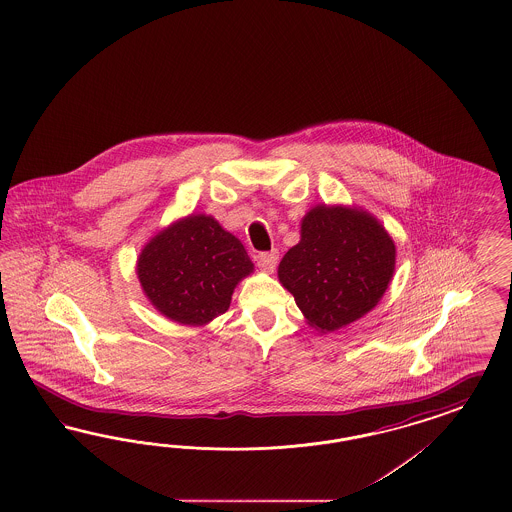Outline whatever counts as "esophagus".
<instances>
[{"instance_id": "34e87169", "label": "esophagus", "mask_w": 512, "mask_h": 512, "mask_svg": "<svg viewBox=\"0 0 512 512\" xmlns=\"http://www.w3.org/2000/svg\"><path fill=\"white\" fill-rule=\"evenodd\" d=\"M279 253L278 249H272V251H266V253H259L257 255V264L263 272H274V268L278 266Z\"/></svg>"}]
</instances>
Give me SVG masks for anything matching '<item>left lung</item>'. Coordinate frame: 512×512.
<instances>
[{
    "instance_id": "8db88e82",
    "label": "left lung",
    "mask_w": 512,
    "mask_h": 512,
    "mask_svg": "<svg viewBox=\"0 0 512 512\" xmlns=\"http://www.w3.org/2000/svg\"><path fill=\"white\" fill-rule=\"evenodd\" d=\"M396 270V244L364 208L317 204L300 223V242L278 266L306 323L321 334L351 325L383 298Z\"/></svg>"
}]
</instances>
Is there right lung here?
Masks as SVG:
<instances>
[{"instance_id": "obj_1", "label": "right lung", "mask_w": 512, "mask_h": 512, "mask_svg": "<svg viewBox=\"0 0 512 512\" xmlns=\"http://www.w3.org/2000/svg\"><path fill=\"white\" fill-rule=\"evenodd\" d=\"M253 270L244 244L206 214L172 221L144 244L137 259L148 302L186 326L208 325L229 310L236 285Z\"/></svg>"}]
</instances>
